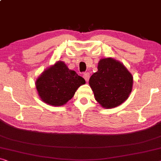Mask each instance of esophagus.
I'll return each mask as SVG.
<instances>
[{"mask_svg": "<svg viewBox=\"0 0 161 161\" xmlns=\"http://www.w3.org/2000/svg\"><path fill=\"white\" fill-rule=\"evenodd\" d=\"M83 77H84V79H85L86 81H88L90 79V73H88V72H85V73H84Z\"/></svg>", "mask_w": 161, "mask_h": 161, "instance_id": "obj_1", "label": "esophagus"}]
</instances>
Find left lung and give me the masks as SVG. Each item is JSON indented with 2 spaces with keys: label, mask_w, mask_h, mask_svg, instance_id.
<instances>
[{
  "label": "left lung",
  "mask_w": 161,
  "mask_h": 161,
  "mask_svg": "<svg viewBox=\"0 0 161 161\" xmlns=\"http://www.w3.org/2000/svg\"><path fill=\"white\" fill-rule=\"evenodd\" d=\"M133 76L125 65L114 59L100 60L98 71L90 78L89 85L96 100L106 108L118 106L132 91Z\"/></svg>",
  "instance_id": "left-lung-1"
}]
</instances>
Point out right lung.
<instances>
[{
	"label": "right lung",
	"mask_w": 161,
	"mask_h": 161,
	"mask_svg": "<svg viewBox=\"0 0 161 161\" xmlns=\"http://www.w3.org/2000/svg\"><path fill=\"white\" fill-rule=\"evenodd\" d=\"M85 80L71 71L63 61H58L45 70L36 81V87L42 100L49 105L60 106L73 98Z\"/></svg>",
	"instance_id": "1"
}]
</instances>
